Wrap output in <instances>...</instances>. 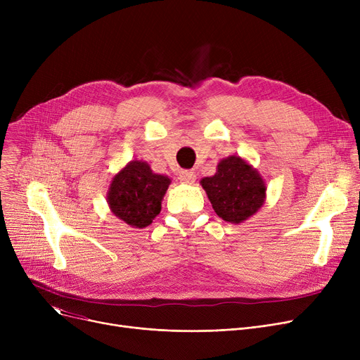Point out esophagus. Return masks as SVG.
<instances>
[{
	"label": "esophagus",
	"mask_w": 360,
	"mask_h": 360,
	"mask_svg": "<svg viewBox=\"0 0 360 360\" xmlns=\"http://www.w3.org/2000/svg\"><path fill=\"white\" fill-rule=\"evenodd\" d=\"M179 179L181 182L184 184H188V185H193L197 179L195 176V172H193V170H184V172L179 175Z\"/></svg>",
	"instance_id": "1"
}]
</instances>
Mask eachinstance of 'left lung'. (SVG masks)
Here are the masks:
<instances>
[{"label": "left lung", "mask_w": 360, "mask_h": 360, "mask_svg": "<svg viewBox=\"0 0 360 360\" xmlns=\"http://www.w3.org/2000/svg\"><path fill=\"white\" fill-rule=\"evenodd\" d=\"M200 184L216 214L235 224L252 217L267 198V184L258 169L235 155L221 159L216 174Z\"/></svg>", "instance_id": "obj_1"}]
</instances>
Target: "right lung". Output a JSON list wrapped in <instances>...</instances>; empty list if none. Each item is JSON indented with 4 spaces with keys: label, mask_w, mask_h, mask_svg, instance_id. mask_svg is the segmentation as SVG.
<instances>
[{
    "label": "right lung",
    "mask_w": 360,
    "mask_h": 360,
    "mask_svg": "<svg viewBox=\"0 0 360 360\" xmlns=\"http://www.w3.org/2000/svg\"><path fill=\"white\" fill-rule=\"evenodd\" d=\"M170 182L169 176L153 172L147 162L131 160L110 181L109 210L131 228H147L160 213Z\"/></svg>",
    "instance_id": "obj_1"
}]
</instances>
